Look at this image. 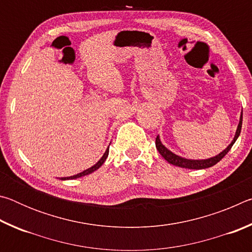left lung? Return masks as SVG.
Here are the masks:
<instances>
[{
	"label": "left lung",
	"mask_w": 252,
	"mask_h": 252,
	"mask_svg": "<svg viewBox=\"0 0 252 252\" xmlns=\"http://www.w3.org/2000/svg\"><path fill=\"white\" fill-rule=\"evenodd\" d=\"M241 126H242V111H241V114H240V120H239V125H238V127H237L236 134H234V138L231 141V143H230L229 146L225 148L222 152H220L219 155H217L216 157L209 158V159L192 160V159H186V158L178 156V155H176V153H173L172 151H170L168 148H165L163 144H162L159 135H158L157 139H156V147H157V150L159 151L160 155L163 157L170 164L177 165V167H180V168L192 169V170H200V169L210 168V167H212V165H215L216 163H218V162L221 159H222V158L230 151V149L232 148L234 142L237 141L238 136L240 135Z\"/></svg>",
	"instance_id": "8db88e82"
}]
</instances>
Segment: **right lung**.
<instances>
[{
  "instance_id": "1",
  "label": "right lung",
  "mask_w": 252,
  "mask_h": 252,
  "mask_svg": "<svg viewBox=\"0 0 252 252\" xmlns=\"http://www.w3.org/2000/svg\"><path fill=\"white\" fill-rule=\"evenodd\" d=\"M108 156H109V147H108V149H106V150H105L104 155L102 156L101 159H100L99 161H97L94 165H92L91 168H89V169H87V170H84V171L80 172V173H78V174H74V176L66 177V178H60V179H61V180H71V179L81 178V177H83V176H87V174H90V173H92V172H94L95 170L99 169V168L101 167V165L104 163V161L106 160V158H108Z\"/></svg>"
}]
</instances>
